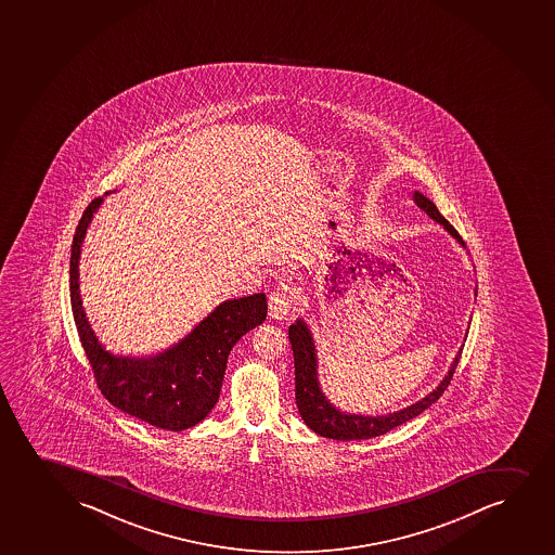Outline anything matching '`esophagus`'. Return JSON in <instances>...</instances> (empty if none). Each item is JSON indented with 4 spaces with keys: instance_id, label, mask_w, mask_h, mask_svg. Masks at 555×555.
Listing matches in <instances>:
<instances>
[{
    "instance_id": "obj_1",
    "label": "esophagus",
    "mask_w": 555,
    "mask_h": 555,
    "mask_svg": "<svg viewBox=\"0 0 555 555\" xmlns=\"http://www.w3.org/2000/svg\"><path fill=\"white\" fill-rule=\"evenodd\" d=\"M295 302V289L289 284H281V287L269 295V312L274 320H284L292 312Z\"/></svg>"
}]
</instances>
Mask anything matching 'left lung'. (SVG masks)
<instances>
[{
    "instance_id": "obj_1",
    "label": "left lung",
    "mask_w": 555,
    "mask_h": 555,
    "mask_svg": "<svg viewBox=\"0 0 555 555\" xmlns=\"http://www.w3.org/2000/svg\"><path fill=\"white\" fill-rule=\"evenodd\" d=\"M412 201L416 203L417 208L424 209L425 214L440 222L443 229L448 230L456 242L464 247L463 237L459 235L450 222L443 219L442 214L438 211L437 206L430 203L427 196L422 195L420 191L412 193ZM289 344L294 349L295 360V401L297 409L305 424L318 433L321 437L333 438V440H365V438L380 437L388 430L398 427V425L409 422L417 414H422L425 409H429L435 403L443 390L450 385L456 364L461 359V351L456 354L453 364H451L448 375L440 380V385L435 390L429 391L424 399H420L411 406H404L401 411L390 412L385 416H362V414H347L336 409L325 393L321 390L320 380H318V357H315V346H313L312 333L307 323L297 320V323L289 326Z\"/></svg>"
}]
</instances>
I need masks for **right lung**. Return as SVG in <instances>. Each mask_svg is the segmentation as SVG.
Returning <instances> with one entry per match:
<instances>
[{
  "label": "right lung",
  "instance_id": "1",
  "mask_svg": "<svg viewBox=\"0 0 555 555\" xmlns=\"http://www.w3.org/2000/svg\"><path fill=\"white\" fill-rule=\"evenodd\" d=\"M102 196L87 206L74 234L70 302L81 346L105 399L120 411L157 429L183 430L203 422L216 406L227 360L243 334L268 315L263 294L224 300L177 346L149 359L117 357L100 344L79 295V255Z\"/></svg>",
  "mask_w": 555,
  "mask_h": 555
}]
</instances>
